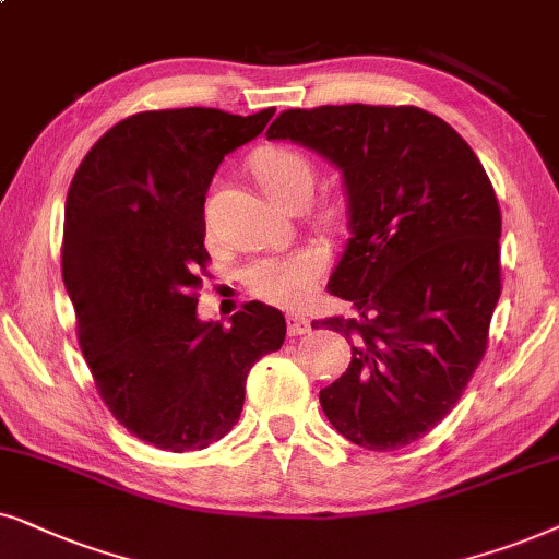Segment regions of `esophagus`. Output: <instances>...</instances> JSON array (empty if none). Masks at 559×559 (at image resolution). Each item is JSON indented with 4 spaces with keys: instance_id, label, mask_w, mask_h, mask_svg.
I'll list each match as a JSON object with an SVG mask.
<instances>
[{
    "instance_id": "1",
    "label": "esophagus",
    "mask_w": 559,
    "mask_h": 559,
    "mask_svg": "<svg viewBox=\"0 0 559 559\" xmlns=\"http://www.w3.org/2000/svg\"><path fill=\"white\" fill-rule=\"evenodd\" d=\"M286 322H288V334H292V337H301V334L311 332V322L301 314H288Z\"/></svg>"
}]
</instances>
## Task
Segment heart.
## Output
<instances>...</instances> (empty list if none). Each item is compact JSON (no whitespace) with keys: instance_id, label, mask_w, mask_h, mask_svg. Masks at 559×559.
<instances>
[{"instance_id":"b5f03b06","label":"heart","mask_w":559,"mask_h":559,"mask_svg":"<svg viewBox=\"0 0 559 559\" xmlns=\"http://www.w3.org/2000/svg\"><path fill=\"white\" fill-rule=\"evenodd\" d=\"M260 186L273 202L288 204L299 193H311L314 186V166L307 155L286 145H265L252 155ZM326 267V252L322 248H301L281 258L260 260L245 273L248 288L260 299L278 307H301L309 301L317 281Z\"/></svg>"}]
</instances>
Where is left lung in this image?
<instances>
[{"label": "left lung", "instance_id": "obj_1", "mask_svg": "<svg viewBox=\"0 0 559 559\" xmlns=\"http://www.w3.org/2000/svg\"><path fill=\"white\" fill-rule=\"evenodd\" d=\"M267 140H292L334 163L349 240L330 317L353 360L319 391L326 419L366 450H399L452 412L480 366L501 296V210L473 147L419 107L286 109Z\"/></svg>", "mask_w": 559, "mask_h": 559}]
</instances>
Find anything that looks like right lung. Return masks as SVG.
Returning a JSON list of instances; mask_svg holds the SVG:
<instances>
[{"mask_svg":"<svg viewBox=\"0 0 559 559\" xmlns=\"http://www.w3.org/2000/svg\"><path fill=\"white\" fill-rule=\"evenodd\" d=\"M273 111H140L96 140L66 197L61 267L81 353L111 416L160 450L222 440L250 368L284 345V314L260 301L229 326L197 317L212 176Z\"/></svg>","mask_w":559,"mask_h":559,"instance_id":"obj_1","label":"right lung"}]
</instances>
